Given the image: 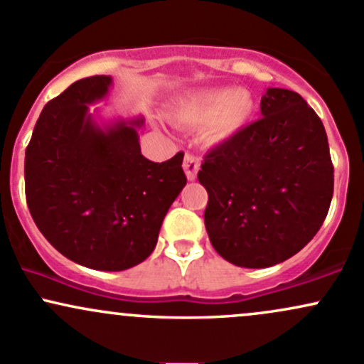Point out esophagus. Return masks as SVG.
I'll return each mask as SVG.
<instances>
[{
  "label": "esophagus",
  "instance_id": "esophagus-1",
  "mask_svg": "<svg viewBox=\"0 0 364 364\" xmlns=\"http://www.w3.org/2000/svg\"><path fill=\"white\" fill-rule=\"evenodd\" d=\"M183 169H185L186 178H188L190 181H193V179L197 178L198 169H200V161H198L197 155L186 154L185 161H183Z\"/></svg>",
  "mask_w": 364,
  "mask_h": 364
}]
</instances>
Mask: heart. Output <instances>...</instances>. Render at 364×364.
<instances>
[{
	"label": "heart",
	"mask_w": 364,
	"mask_h": 364,
	"mask_svg": "<svg viewBox=\"0 0 364 364\" xmlns=\"http://www.w3.org/2000/svg\"><path fill=\"white\" fill-rule=\"evenodd\" d=\"M171 114L178 122L191 127L205 126L210 141H225L242 131L254 114L249 91L210 87L195 91L174 103Z\"/></svg>",
	"instance_id": "obj_1"
}]
</instances>
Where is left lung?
I'll use <instances>...</instances> for the list:
<instances>
[{"mask_svg": "<svg viewBox=\"0 0 364 364\" xmlns=\"http://www.w3.org/2000/svg\"><path fill=\"white\" fill-rule=\"evenodd\" d=\"M262 117L203 157L205 230L215 252L240 267H269L313 240L333 197L328 138L299 93L269 87Z\"/></svg>", "mask_w": 364, "mask_h": 364, "instance_id": "left-lung-1", "label": "left lung"}]
</instances>
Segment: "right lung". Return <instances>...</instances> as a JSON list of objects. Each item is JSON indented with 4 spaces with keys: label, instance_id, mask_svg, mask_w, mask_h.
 I'll list each match as a JSON object with an SVG mask.
<instances>
[{
    "label": "right lung",
    "instance_id": "right-lung-1",
    "mask_svg": "<svg viewBox=\"0 0 364 364\" xmlns=\"http://www.w3.org/2000/svg\"><path fill=\"white\" fill-rule=\"evenodd\" d=\"M110 75L75 81L50 100L26 149V198L36 226L60 254L100 271H122L154 252L162 221L186 185L183 151L141 155L143 119L97 126L87 105Z\"/></svg>",
    "mask_w": 364,
    "mask_h": 364
}]
</instances>
